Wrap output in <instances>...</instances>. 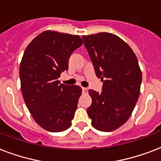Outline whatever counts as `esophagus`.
<instances>
[{
    "instance_id": "esophagus-1",
    "label": "esophagus",
    "mask_w": 161,
    "mask_h": 161,
    "mask_svg": "<svg viewBox=\"0 0 161 161\" xmlns=\"http://www.w3.org/2000/svg\"><path fill=\"white\" fill-rule=\"evenodd\" d=\"M87 91H88L87 88H86V87H82V92H83V93H86Z\"/></svg>"
}]
</instances>
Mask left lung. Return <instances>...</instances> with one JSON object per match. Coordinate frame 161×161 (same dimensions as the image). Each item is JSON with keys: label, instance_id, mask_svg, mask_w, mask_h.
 Segmentation results:
<instances>
[{"label": "left lung", "instance_id": "obj_1", "mask_svg": "<svg viewBox=\"0 0 161 161\" xmlns=\"http://www.w3.org/2000/svg\"><path fill=\"white\" fill-rule=\"evenodd\" d=\"M103 92L89 90L92 99L87 113L96 129L111 132L131 116L139 99L142 72L135 53L115 34L98 33L82 37Z\"/></svg>", "mask_w": 161, "mask_h": 161}]
</instances>
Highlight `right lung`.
I'll return each mask as SVG.
<instances>
[{
    "label": "right lung",
    "instance_id": "right-lung-1",
    "mask_svg": "<svg viewBox=\"0 0 161 161\" xmlns=\"http://www.w3.org/2000/svg\"><path fill=\"white\" fill-rule=\"evenodd\" d=\"M79 35L47 30L27 46L20 64L21 89L33 119L49 132H62L71 125L82 89L60 84L69 58L82 45Z\"/></svg>",
    "mask_w": 161,
    "mask_h": 161
}]
</instances>
